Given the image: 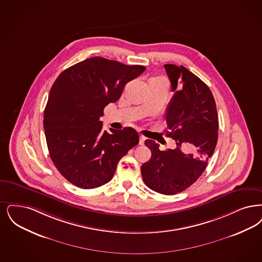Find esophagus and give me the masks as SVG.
Segmentation results:
<instances>
[{"label": "esophagus", "mask_w": 262, "mask_h": 262, "mask_svg": "<svg viewBox=\"0 0 262 262\" xmlns=\"http://www.w3.org/2000/svg\"><path fill=\"white\" fill-rule=\"evenodd\" d=\"M144 141H145V137L143 136H140V137H139V144H140V145H143V144H144Z\"/></svg>", "instance_id": "esophagus-1"}]
</instances>
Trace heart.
Listing matches in <instances>:
<instances>
[{"instance_id": "heart-1", "label": "heart", "mask_w": 262, "mask_h": 262, "mask_svg": "<svg viewBox=\"0 0 262 262\" xmlns=\"http://www.w3.org/2000/svg\"><path fill=\"white\" fill-rule=\"evenodd\" d=\"M151 81H165V82H167L163 77H153V78L150 79V82Z\"/></svg>"}]
</instances>
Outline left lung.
Instances as JSON below:
<instances>
[{"label":"left lung","instance_id":"left-lung-1","mask_svg":"<svg viewBox=\"0 0 262 262\" xmlns=\"http://www.w3.org/2000/svg\"><path fill=\"white\" fill-rule=\"evenodd\" d=\"M164 67L176 92L167 108V136L177 147L161 151L154 140L146 139L152 156L142 165L141 174L153 191L174 195L191 186L207 168L217 143L219 116L213 95L200 78L184 66ZM186 146L191 154L182 152Z\"/></svg>","mask_w":262,"mask_h":262}]
</instances>
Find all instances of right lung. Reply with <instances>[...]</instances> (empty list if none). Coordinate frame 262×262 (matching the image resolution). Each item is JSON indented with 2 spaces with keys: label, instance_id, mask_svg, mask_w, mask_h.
<instances>
[{
  "label": "right lung",
  "instance_id": "obj_1",
  "mask_svg": "<svg viewBox=\"0 0 262 262\" xmlns=\"http://www.w3.org/2000/svg\"><path fill=\"white\" fill-rule=\"evenodd\" d=\"M145 69L96 56L65 69L53 83L43 112L45 135L54 166L75 186L104 185L119 161L137 145L135 128L106 132L99 118Z\"/></svg>",
  "mask_w": 262,
  "mask_h": 262
}]
</instances>
